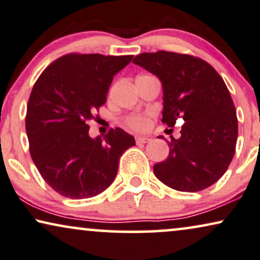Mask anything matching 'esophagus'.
<instances>
[{
  "instance_id": "34e87169",
  "label": "esophagus",
  "mask_w": 260,
  "mask_h": 260,
  "mask_svg": "<svg viewBox=\"0 0 260 260\" xmlns=\"http://www.w3.org/2000/svg\"><path fill=\"white\" fill-rule=\"evenodd\" d=\"M150 140H151L150 138H147V137H137L136 138L137 144H147Z\"/></svg>"
}]
</instances>
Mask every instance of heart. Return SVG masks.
<instances>
[{
	"label": "heart",
	"instance_id": "1",
	"mask_svg": "<svg viewBox=\"0 0 260 260\" xmlns=\"http://www.w3.org/2000/svg\"><path fill=\"white\" fill-rule=\"evenodd\" d=\"M147 117L143 115H134L128 119V124L134 129H144L147 126Z\"/></svg>",
	"mask_w": 260,
	"mask_h": 260
}]
</instances>
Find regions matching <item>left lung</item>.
<instances>
[{"mask_svg":"<svg viewBox=\"0 0 260 260\" xmlns=\"http://www.w3.org/2000/svg\"><path fill=\"white\" fill-rule=\"evenodd\" d=\"M133 63L161 82V122L174 127L178 117L185 121L181 137H171L169 157L153 166L155 177L178 191L208 188L226 172L238 138L237 112L223 79L188 54L141 53Z\"/></svg>","mask_w":260,"mask_h":260,"instance_id":"8db88e82","label":"left lung"}]
</instances>
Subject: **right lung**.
Masks as SVG:
<instances>
[{
	"mask_svg": "<svg viewBox=\"0 0 260 260\" xmlns=\"http://www.w3.org/2000/svg\"><path fill=\"white\" fill-rule=\"evenodd\" d=\"M133 55L67 54L45 69L26 115L29 152L41 177L72 200L94 197L116 177L119 159L136 145L121 128L89 136V120L105 105L112 81Z\"/></svg>",
	"mask_w": 260,
	"mask_h": 260,
	"instance_id": "obj_1",
	"label": "right lung"
}]
</instances>
